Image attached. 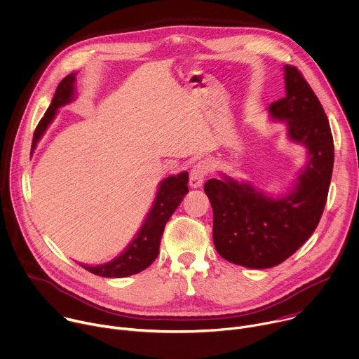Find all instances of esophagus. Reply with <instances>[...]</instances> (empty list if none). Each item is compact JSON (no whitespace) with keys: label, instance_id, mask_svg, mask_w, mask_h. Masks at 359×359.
Masks as SVG:
<instances>
[{"label":"esophagus","instance_id":"34e87169","mask_svg":"<svg viewBox=\"0 0 359 359\" xmlns=\"http://www.w3.org/2000/svg\"><path fill=\"white\" fill-rule=\"evenodd\" d=\"M209 172H210V164L208 161L196 163L189 172V185L192 188H199Z\"/></svg>","mask_w":359,"mask_h":359}]
</instances>
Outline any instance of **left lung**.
<instances>
[{"label": "left lung", "mask_w": 359, "mask_h": 359, "mask_svg": "<svg viewBox=\"0 0 359 359\" xmlns=\"http://www.w3.org/2000/svg\"><path fill=\"white\" fill-rule=\"evenodd\" d=\"M284 81L285 96L269 111L287 121L290 140L307 147L309 161L294 189L269 198L229 177L208 180L203 187L213 210L217 252L249 269L277 266L304 245L321 219L332 177L334 140L318 97L296 66L284 65Z\"/></svg>", "instance_id": "left-lung-1"}]
</instances>
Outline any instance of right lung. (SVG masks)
Masks as SVG:
<instances>
[{"mask_svg":"<svg viewBox=\"0 0 359 359\" xmlns=\"http://www.w3.org/2000/svg\"><path fill=\"white\" fill-rule=\"evenodd\" d=\"M74 92L75 75L72 74L57 85L50 106L38 123L32 138V151L36 147L42 134L48 128L49 123L53 120L56 110L60 106L72 102V99H74ZM187 194L188 172H181L178 175L165 178L158 188L154 205L149 212L144 224H142L137 236L131 241L126 250L114 260L104 264H79L88 271L102 277H127L147 269L157 259L160 253V243L164 233V228L168 219L171 218V215L175 212V209L182 202Z\"/></svg>","mask_w":359,"mask_h":359,"instance_id":"1","label":"right lung"}]
</instances>
